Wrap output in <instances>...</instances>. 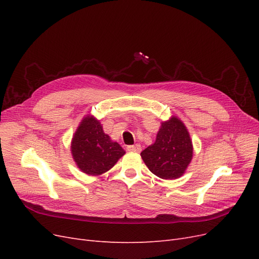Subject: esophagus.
<instances>
[{
  "mask_svg": "<svg viewBox=\"0 0 259 259\" xmlns=\"http://www.w3.org/2000/svg\"><path fill=\"white\" fill-rule=\"evenodd\" d=\"M126 149L128 151H132V152H140V150H142V146H140L139 144L131 145V146H127Z\"/></svg>",
  "mask_w": 259,
  "mask_h": 259,
  "instance_id": "obj_1",
  "label": "esophagus"
}]
</instances>
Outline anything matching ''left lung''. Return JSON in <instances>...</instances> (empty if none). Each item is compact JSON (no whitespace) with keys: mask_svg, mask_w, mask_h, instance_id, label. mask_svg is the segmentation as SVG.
Returning a JSON list of instances; mask_svg holds the SVG:
<instances>
[{"mask_svg":"<svg viewBox=\"0 0 259 259\" xmlns=\"http://www.w3.org/2000/svg\"><path fill=\"white\" fill-rule=\"evenodd\" d=\"M192 143L184 123L176 116L163 122L155 143L140 155L151 173L162 179L182 176L192 160Z\"/></svg>","mask_w":259,"mask_h":259,"instance_id":"left-lung-1","label":"left lung"}]
</instances>
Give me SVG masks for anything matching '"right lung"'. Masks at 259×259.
Instances as JSON below:
<instances>
[{
	"instance_id": "obj_1",
	"label": "right lung",
	"mask_w": 259,
	"mask_h": 259,
	"mask_svg": "<svg viewBox=\"0 0 259 259\" xmlns=\"http://www.w3.org/2000/svg\"><path fill=\"white\" fill-rule=\"evenodd\" d=\"M72 156L83 173L96 176L114 166L125 151L105 134L99 121L86 116L77 127L71 143Z\"/></svg>"
}]
</instances>
